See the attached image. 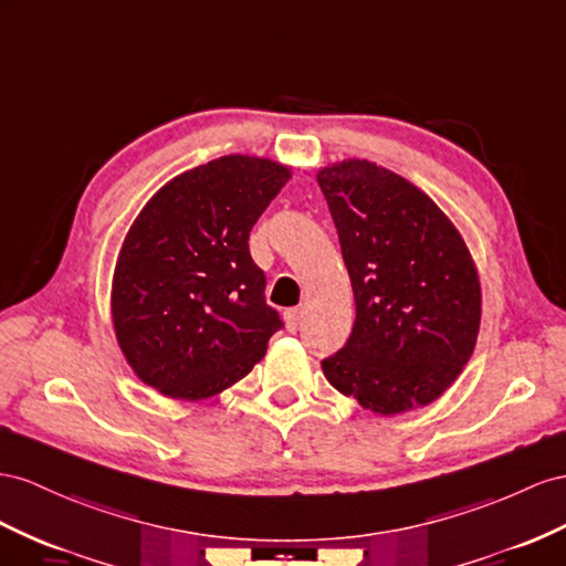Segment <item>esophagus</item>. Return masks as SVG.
<instances>
[{
    "label": "esophagus",
    "mask_w": 566,
    "mask_h": 566,
    "mask_svg": "<svg viewBox=\"0 0 566 566\" xmlns=\"http://www.w3.org/2000/svg\"><path fill=\"white\" fill-rule=\"evenodd\" d=\"M301 315H303L301 308H286L284 311V321H286L289 332H296L301 327Z\"/></svg>",
    "instance_id": "esophagus-1"
}]
</instances>
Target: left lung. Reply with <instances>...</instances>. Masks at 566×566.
Listing matches in <instances>:
<instances>
[{"instance_id":"obj_1","label":"left lung","mask_w":566,"mask_h":566,"mask_svg":"<svg viewBox=\"0 0 566 566\" xmlns=\"http://www.w3.org/2000/svg\"><path fill=\"white\" fill-rule=\"evenodd\" d=\"M349 270L356 321L327 382L380 416L438 399L473 354L481 282L457 227L399 174L368 159L317 171Z\"/></svg>"}]
</instances>
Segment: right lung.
Listing matches in <instances>:
<instances>
[{
  "instance_id": "1",
  "label": "right lung",
  "mask_w": 566,
  "mask_h": 566,
  "mask_svg": "<svg viewBox=\"0 0 566 566\" xmlns=\"http://www.w3.org/2000/svg\"><path fill=\"white\" fill-rule=\"evenodd\" d=\"M289 177L272 159L224 155L179 174L140 210L114 268L112 321L145 385L206 399L265 356L282 321L249 237Z\"/></svg>"
}]
</instances>
